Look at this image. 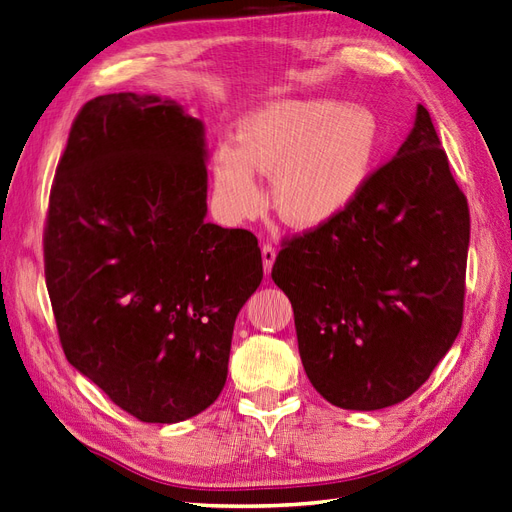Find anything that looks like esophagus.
Returning a JSON list of instances; mask_svg holds the SVG:
<instances>
[{
    "label": "esophagus",
    "mask_w": 512,
    "mask_h": 512,
    "mask_svg": "<svg viewBox=\"0 0 512 512\" xmlns=\"http://www.w3.org/2000/svg\"><path fill=\"white\" fill-rule=\"evenodd\" d=\"M261 257H264V270L270 274V270L274 266V259H276V248L272 244H264L261 246Z\"/></svg>",
    "instance_id": "esophagus-1"
}]
</instances>
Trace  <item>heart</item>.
Segmentation results:
<instances>
[{
  "label": "heart",
  "instance_id": "1",
  "mask_svg": "<svg viewBox=\"0 0 512 512\" xmlns=\"http://www.w3.org/2000/svg\"><path fill=\"white\" fill-rule=\"evenodd\" d=\"M379 141V122L367 107L326 98L270 102L246 115L238 150H218L216 195L227 212L251 216L264 203L257 171H274L276 214L291 227H324L362 193Z\"/></svg>",
  "mask_w": 512,
  "mask_h": 512
}]
</instances>
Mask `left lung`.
I'll return each mask as SVG.
<instances>
[{"label": "left lung", "instance_id": "left-lung-1", "mask_svg": "<svg viewBox=\"0 0 512 512\" xmlns=\"http://www.w3.org/2000/svg\"><path fill=\"white\" fill-rule=\"evenodd\" d=\"M470 208L429 111L324 227L283 238L272 279L294 306L313 388L382 410L427 382L463 321Z\"/></svg>", "mask_w": 512, "mask_h": 512}]
</instances>
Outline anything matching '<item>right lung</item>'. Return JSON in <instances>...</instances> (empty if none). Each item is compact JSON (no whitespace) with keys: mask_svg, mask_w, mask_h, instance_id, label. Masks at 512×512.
<instances>
[{"mask_svg":"<svg viewBox=\"0 0 512 512\" xmlns=\"http://www.w3.org/2000/svg\"><path fill=\"white\" fill-rule=\"evenodd\" d=\"M203 124L133 92L85 102L57 163L45 279L68 362L141 422L210 407L264 279L248 229L206 223Z\"/></svg>","mask_w":512,"mask_h":512,"instance_id":"right-lung-1","label":"right lung"}]
</instances>
